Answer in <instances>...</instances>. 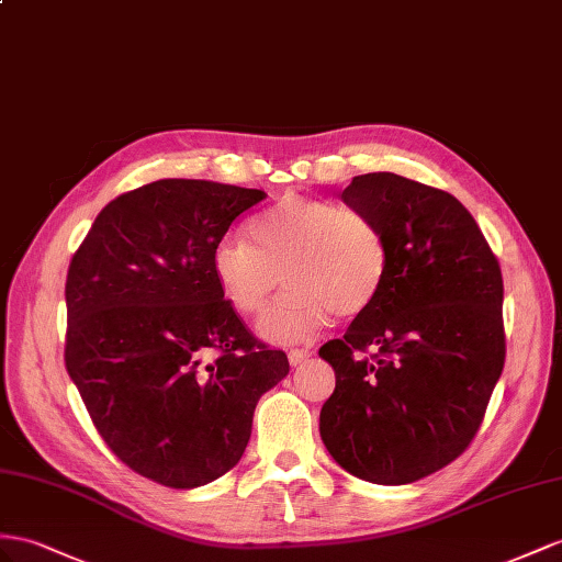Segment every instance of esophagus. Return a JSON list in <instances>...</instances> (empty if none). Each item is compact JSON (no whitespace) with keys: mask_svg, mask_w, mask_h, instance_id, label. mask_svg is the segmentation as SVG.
I'll return each mask as SVG.
<instances>
[{"mask_svg":"<svg viewBox=\"0 0 562 562\" xmlns=\"http://www.w3.org/2000/svg\"><path fill=\"white\" fill-rule=\"evenodd\" d=\"M308 356H311V351H306V349H292L290 351V363L301 366L304 361H308Z\"/></svg>","mask_w":562,"mask_h":562,"instance_id":"obj_1","label":"esophagus"}]
</instances>
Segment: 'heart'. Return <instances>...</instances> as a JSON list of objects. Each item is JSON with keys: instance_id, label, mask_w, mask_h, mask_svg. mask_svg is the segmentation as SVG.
Listing matches in <instances>:
<instances>
[{"instance_id": "b5f03b06", "label": "heart", "mask_w": 562, "mask_h": 562, "mask_svg": "<svg viewBox=\"0 0 562 562\" xmlns=\"http://www.w3.org/2000/svg\"><path fill=\"white\" fill-rule=\"evenodd\" d=\"M247 237L215 244L213 280L229 308L256 315L282 278L290 292L258 323V335L282 347L308 341L333 313H366L390 270L382 225L363 209L333 199L286 194L256 215Z\"/></svg>"}]
</instances>
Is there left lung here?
I'll return each instance as SVG.
<instances>
[{
  "label": "left lung",
  "mask_w": 562,
  "mask_h": 562,
  "mask_svg": "<svg viewBox=\"0 0 562 562\" xmlns=\"http://www.w3.org/2000/svg\"><path fill=\"white\" fill-rule=\"evenodd\" d=\"M375 218L390 270L375 304L321 347L335 392L321 437L372 484H411L449 465L477 435L506 361L498 258L460 201L394 172L341 192Z\"/></svg>",
  "instance_id": "left-lung-1"
}]
</instances>
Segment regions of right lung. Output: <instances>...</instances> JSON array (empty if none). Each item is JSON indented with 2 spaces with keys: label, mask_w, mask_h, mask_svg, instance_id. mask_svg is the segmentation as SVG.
<instances>
[{
  "label": "right lung",
  "mask_w": 562,
  "mask_h": 562,
  "mask_svg": "<svg viewBox=\"0 0 562 562\" xmlns=\"http://www.w3.org/2000/svg\"><path fill=\"white\" fill-rule=\"evenodd\" d=\"M261 190L156 180L102 209L70 258L66 370L109 449L194 488L233 470L258 398L290 372L213 280L211 256Z\"/></svg>",
  "instance_id": "add662e5"
}]
</instances>
